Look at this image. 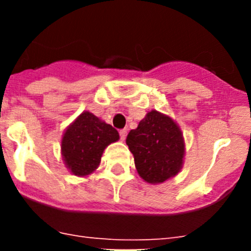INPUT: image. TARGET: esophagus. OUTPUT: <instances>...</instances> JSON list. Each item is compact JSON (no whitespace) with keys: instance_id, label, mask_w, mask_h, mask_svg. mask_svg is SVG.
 <instances>
[{"instance_id":"1","label":"esophagus","mask_w":251,"mask_h":251,"mask_svg":"<svg viewBox=\"0 0 251 251\" xmlns=\"http://www.w3.org/2000/svg\"><path fill=\"white\" fill-rule=\"evenodd\" d=\"M119 136H121V141H126V137H127V129H122L119 132Z\"/></svg>"}]
</instances>
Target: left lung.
<instances>
[{"label":"left lung","mask_w":251,"mask_h":251,"mask_svg":"<svg viewBox=\"0 0 251 251\" xmlns=\"http://www.w3.org/2000/svg\"><path fill=\"white\" fill-rule=\"evenodd\" d=\"M126 142L134 157L137 172L147 183H163L182 168L185 139L170 115L151 110L138 127L128 133Z\"/></svg>","instance_id":"obj_1"}]
</instances>
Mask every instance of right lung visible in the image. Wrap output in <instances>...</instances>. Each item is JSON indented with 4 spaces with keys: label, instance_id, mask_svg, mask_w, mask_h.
Masks as SVG:
<instances>
[{
    "label": "right lung",
    "instance_id": "right-lung-1",
    "mask_svg": "<svg viewBox=\"0 0 251 251\" xmlns=\"http://www.w3.org/2000/svg\"><path fill=\"white\" fill-rule=\"evenodd\" d=\"M118 139V130L85 110L64 132V163L74 176H89L98 168L104 150Z\"/></svg>",
    "mask_w": 251,
    "mask_h": 251
}]
</instances>
